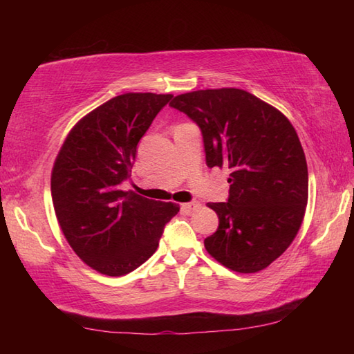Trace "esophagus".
I'll return each mask as SVG.
<instances>
[{"label": "esophagus", "instance_id": "1", "mask_svg": "<svg viewBox=\"0 0 354 354\" xmlns=\"http://www.w3.org/2000/svg\"><path fill=\"white\" fill-rule=\"evenodd\" d=\"M199 207H201L199 202H194V201H193V202H185V204L181 205L183 212H185L187 214H193Z\"/></svg>", "mask_w": 354, "mask_h": 354}]
</instances>
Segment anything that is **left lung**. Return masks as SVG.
Segmentation results:
<instances>
[{"label": "left lung", "mask_w": 354, "mask_h": 354, "mask_svg": "<svg viewBox=\"0 0 354 354\" xmlns=\"http://www.w3.org/2000/svg\"><path fill=\"white\" fill-rule=\"evenodd\" d=\"M170 106L198 124L208 167L231 170L227 202L208 204L219 228L204 240L205 250L236 272L265 269L288 250L306 213L309 173L295 129L237 88L181 94Z\"/></svg>", "instance_id": "left-lung-1"}]
</instances>
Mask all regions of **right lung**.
Here are the masks:
<instances>
[{
	"label": "right lung",
	"mask_w": 354,
	"mask_h": 354,
	"mask_svg": "<svg viewBox=\"0 0 354 354\" xmlns=\"http://www.w3.org/2000/svg\"><path fill=\"white\" fill-rule=\"evenodd\" d=\"M171 97H114L73 127L56 158L51 198L59 225L74 252L102 274H129L152 257L179 212L171 202L120 189L131 179L138 141Z\"/></svg>",
	"instance_id": "add662e5"
}]
</instances>
